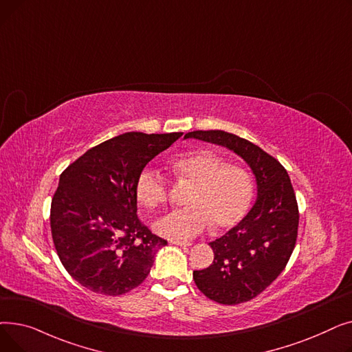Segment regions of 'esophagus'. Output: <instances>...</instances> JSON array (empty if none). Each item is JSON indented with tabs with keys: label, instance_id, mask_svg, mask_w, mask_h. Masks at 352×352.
Here are the masks:
<instances>
[{
	"label": "esophagus",
	"instance_id": "1",
	"mask_svg": "<svg viewBox=\"0 0 352 352\" xmlns=\"http://www.w3.org/2000/svg\"><path fill=\"white\" fill-rule=\"evenodd\" d=\"M171 244L178 245V247H182V248H187V247H191V245H192V244L188 243V241H171Z\"/></svg>",
	"mask_w": 352,
	"mask_h": 352
}]
</instances>
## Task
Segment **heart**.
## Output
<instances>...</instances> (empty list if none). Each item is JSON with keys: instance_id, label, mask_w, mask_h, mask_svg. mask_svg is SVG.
<instances>
[{"instance_id": "b5f03b06", "label": "heart", "mask_w": 352, "mask_h": 352, "mask_svg": "<svg viewBox=\"0 0 352 352\" xmlns=\"http://www.w3.org/2000/svg\"><path fill=\"white\" fill-rule=\"evenodd\" d=\"M174 175L192 188L188 207L173 210L154 224L158 235L171 241H187L215 228H230L241 221L252 202L254 187L250 174L210 150L181 154L170 161ZM135 198L145 208H157L166 201V181L153 168L140 171L134 186Z\"/></svg>"}]
</instances>
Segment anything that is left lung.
Instances as JSON below:
<instances>
[{
	"label": "left lung",
	"mask_w": 352,
	"mask_h": 352,
	"mask_svg": "<svg viewBox=\"0 0 352 352\" xmlns=\"http://www.w3.org/2000/svg\"><path fill=\"white\" fill-rule=\"evenodd\" d=\"M184 138L227 146L248 164L255 177L252 208L210 243L212 264L192 274L198 289L212 301L226 305L250 301L283 272L297 241L300 215L288 173L258 145L221 129L192 131Z\"/></svg>",
	"instance_id": "1"
}]
</instances>
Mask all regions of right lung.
I'll return each instance as SVG.
<instances>
[{"instance_id":"obj_1","label":"right lung","mask_w":352,"mask_h":352,"mask_svg":"<svg viewBox=\"0 0 352 352\" xmlns=\"http://www.w3.org/2000/svg\"><path fill=\"white\" fill-rule=\"evenodd\" d=\"M182 133H125L92 146L60 175L51 234L64 268L89 291L121 295L138 287L166 241L141 224L137 175Z\"/></svg>"}]
</instances>
